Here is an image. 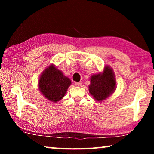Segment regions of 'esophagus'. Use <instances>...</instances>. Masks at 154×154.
I'll use <instances>...</instances> for the list:
<instances>
[{"mask_svg":"<svg viewBox=\"0 0 154 154\" xmlns=\"http://www.w3.org/2000/svg\"><path fill=\"white\" fill-rule=\"evenodd\" d=\"M75 86H82V82H75Z\"/></svg>","mask_w":154,"mask_h":154,"instance_id":"34e87169","label":"esophagus"}]
</instances>
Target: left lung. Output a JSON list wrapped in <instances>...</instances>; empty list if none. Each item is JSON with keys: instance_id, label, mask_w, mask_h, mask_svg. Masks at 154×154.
<instances>
[{"instance_id": "left-lung-1", "label": "left lung", "mask_w": 154, "mask_h": 154, "mask_svg": "<svg viewBox=\"0 0 154 154\" xmlns=\"http://www.w3.org/2000/svg\"><path fill=\"white\" fill-rule=\"evenodd\" d=\"M116 82L113 71L109 66L105 67L102 73L92 75L89 92L96 100L102 101L116 90Z\"/></svg>"}]
</instances>
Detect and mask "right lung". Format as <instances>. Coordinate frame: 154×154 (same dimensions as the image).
Masks as SVG:
<instances>
[{
    "label": "right lung",
    "instance_id": "add662e5",
    "mask_svg": "<svg viewBox=\"0 0 154 154\" xmlns=\"http://www.w3.org/2000/svg\"><path fill=\"white\" fill-rule=\"evenodd\" d=\"M71 84L69 78L51 64L41 74L38 81L40 92L49 100L56 103L60 100Z\"/></svg>",
    "mask_w": 154,
    "mask_h": 154
}]
</instances>
